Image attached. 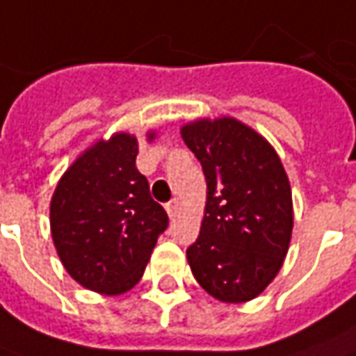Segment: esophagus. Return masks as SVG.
<instances>
[{"instance_id":"34e87169","label":"esophagus","mask_w":356,"mask_h":356,"mask_svg":"<svg viewBox=\"0 0 356 356\" xmlns=\"http://www.w3.org/2000/svg\"><path fill=\"white\" fill-rule=\"evenodd\" d=\"M179 206H181L179 198H173V200H170V202L165 204V210H168V216H170V218H175V216H177Z\"/></svg>"}]
</instances>
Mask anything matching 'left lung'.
Masks as SVG:
<instances>
[{"label":"left lung","mask_w":356,"mask_h":356,"mask_svg":"<svg viewBox=\"0 0 356 356\" xmlns=\"http://www.w3.org/2000/svg\"><path fill=\"white\" fill-rule=\"evenodd\" d=\"M181 136L206 177L200 235L186 248L193 275L221 302L256 299L282 270L293 233L282 160L264 136L235 118L188 121Z\"/></svg>","instance_id":"left-lung-1"}]
</instances>
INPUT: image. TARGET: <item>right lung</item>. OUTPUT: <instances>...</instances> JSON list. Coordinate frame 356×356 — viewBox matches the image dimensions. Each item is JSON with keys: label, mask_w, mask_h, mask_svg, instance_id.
Listing matches in <instances>:
<instances>
[{"label": "right lung", "mask_w": 356, "mask_h": 356, "mask_svg": "<svg viewBox=\"0 0 356 356\" xmlns=\"http://www.w3.org/2000/svg\"><path fill=\"white\" fill-rule=\"evenodd\" d=\"M148 143L156 131L146 133ZM138 140L115 133L67 168L49 202V227L61 264L74 282L121 295L143 277L168 213L136 170Z\"/></svg>", "instance_id": "obj_1"}]
</instances>
